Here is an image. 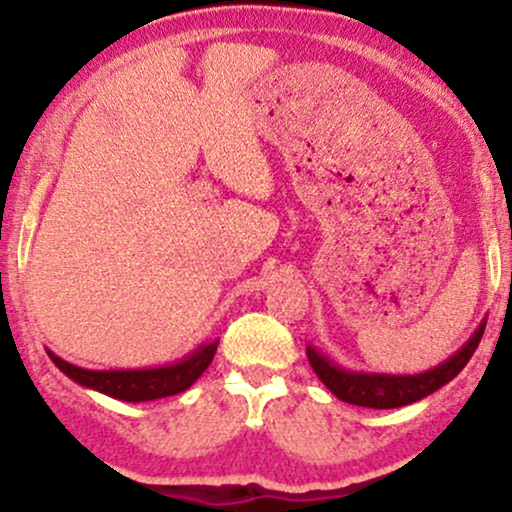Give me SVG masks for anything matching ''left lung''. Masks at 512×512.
<instances>
[{
    "label": "left lung",
    "mask_w": 512,
    "mask_h": 512,
    "mask_svg": "<svg viewBox=\"0 0 512 512\" xmlns=\"http://www.w3.org/2000/svg\"><path fill=\"white\" fill-rule=\"evenodd\" d=\"M484 327L486 317L479 322V327L474 330L472 337H469L455 354L445 358L443 363H438L436 368L424 370V373L392 375L368 373V370H351L339 366L337 361H332V358L322 354V351H317L313 344L305 346V351H308V361L317 373V378L330 387L332 395H337L342 402L368 409H397L433 395L440 387L448 385L452 378H457L460 370L467 366V361L472 358L474 351H477Z\"/></svg>",
    "instance_id": "1"
}]
</instances>
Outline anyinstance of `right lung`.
<instances>
[{
  "label": "right lung",
  "mask_w": 512,
  "mask_h": 512,
  "mask_svg": "<svg viewBox=\"0 0 512 512\" xmlns=\"http://www.w3.org/2000/svg\"><path fill=\"white\" fill-rule=\"evenodd\" d=\"M216 346H219V339L199 344L197 349H192L190 354L178 358V361L151 368L91 370L64 361V358L52 354L50 349L48 356L69 380L86 387V390H96L101 395L120 399V402H151V399L185 392L209 368V363L214 361Z\"/></svg>",
  "instance_id": "obj_1"
}]
</instances>
